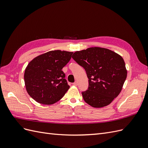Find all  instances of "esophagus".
Listing matches in <instances>:
<instances>
[{
    "mask_svg": "<svg viewBox=\"0 0 148 148\" xmlns=\"http://www.w3.org/2000/svg\"><path fill=\"white\" fill-rule=\"evenodd\" d=\"M73 84L74 85V86H77V85H78V82H77V81L75 82Z\"/></svg>",
    "mask_w": 148,
    "mask_h": 148,
    "instance_id": "34e87169",
    "label": "esophagus"
}]
</instances>
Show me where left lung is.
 Here are the masks:
<instances>
[{
    "label": "left lung",
    "instance_id": "obj_1",
    "mask_svg": "<svg viewBox=\"0 0 148 148\" xmlns=\"http://www.w3.org/2000/svg\"><path fill=\"white\" fill-rule=\"evenodd\" d=\"M72 58L86 70L89 87L84 101L95 108L108 106L121 92L127 70L123 58L108 49L92 47L74 52Z\"/></svg>",
    "mask_w": 148,
    "mask_h": 148
}]
</instances>
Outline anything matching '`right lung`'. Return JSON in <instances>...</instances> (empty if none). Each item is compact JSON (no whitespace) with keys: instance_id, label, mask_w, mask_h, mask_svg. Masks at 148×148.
I'll return each mask as SVG.
<instances>
[{"instance_id":"add662e5","label":"right lung","mask_w":148,"mask_h":148,"mask_svg":"<svg viewBox=\"0 0 148 148\" xmlns=\"http://www.w3.org/2000/svg\"><path fill=\"white\" fill-rule=\"evenodd\" d=\"M72 52L51 51L35 57L26 66L25 84L28 95L38 103L51 105L60 100L70 86L62 69Z\"/></svg>"}]
</instances>
